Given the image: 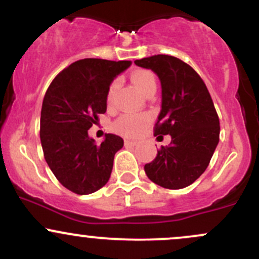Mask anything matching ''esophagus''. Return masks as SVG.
I'll use <instances>...</instances> for the list:
<instances>
[{
  "label": "esophagus",
  "instance_id": "1",
  "mask_svg": "<svg viewBox=\"0 0 259 259\" xmlns=\"http://www.w3.org/2000/svg\"><path fill=\"white\" fill-rule=\"evenodd\" d=\"M139 142L138 141H134V140H125V145L126 146H136V145H138Z\"/></svg>",
  "mask_w": 259,
  "mask_h": 259
}]
</instances>
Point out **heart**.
<instances>
[{
    "label": "heart",
    "mask_w": 259,
    "mask_h": 259,
    "mask_svg": "<svg viewBox=\"0 0 259 259\" xmlns=\"http://www.w3.org/2000/svg\"><path fill=\"white\" fill-rule=\"evenodd\" d=\"M134 85L145 95L150 91L156 90V78L153 73L146 69H136L130 75ZM117 89V81H113L107 91V102L111 103ZM151 123V115L147 113H124L113 124L115 132L125 136H136Z\"/></svg>",
    "instance_id": "b5f03b06"
}]
</instances>
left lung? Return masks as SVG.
Masks as SVG:
<instances>
[{"mask_svg":"<svg viewBox=\"0 0 259 259\" xmlns=\"http://www.w3.org/2000/svg\"><path fill=\"white\" fill-rule=\"evenodd\" d=\"M139 67L157 74L162 86V109L154 136L170 135L156 158L145 164L148 179L164 189L191 185L203 174L219 142V118L201 76L181 59L157 55L136 59Z\"/></svg>","mask_w":259,"mask_h":259,"instance_id":"8db88e82","label":"left lung"}]
</instances>
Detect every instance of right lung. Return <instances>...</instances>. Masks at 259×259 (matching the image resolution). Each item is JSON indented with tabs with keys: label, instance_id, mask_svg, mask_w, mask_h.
Segmentation results:
<instances>
[{
	"label": "right lung",
	"instance_id": "right-lung-1",
	"mask_svg": "<svg viewBox=\"0 0 259 259\" xmlns=\"http://www.w3.org/2000/svg\"><path fill=\"white\" fill-rule=\"evenodd\" d=\"M130 64V61L80 59L62 70L47 89L40 119L44 156L59 183L74 194H92L109 180L123 139L106 134L97 145L88 130L106 112L111 82Z\"/></svg>",
	"mask_w": 259,
	"mask_h": 259
}]
</instances>
